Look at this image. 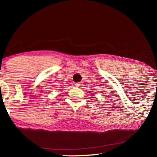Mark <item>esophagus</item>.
<instances>
[{"label":"esophagus","mask_w":157,"mask_h":157,"mask_svg":"<svg viewBox=\"0 0 157 157\" xmlns=\"http://www.w3.org/2000/svg\"><path fill=\"white\" fill-rule=\"evenodd\" d=\"M75 86L77 87H81V86H82V84L81 83V82H78V83L75 84Z\"/></svg>","instance_id":"34e87169"}]
</instances>
